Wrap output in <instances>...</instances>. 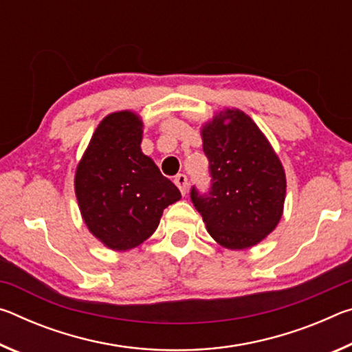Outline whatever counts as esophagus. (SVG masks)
<instances>
[{
  "instance_id": "obj_1",
  "label": "esophagus",
  "mask_w": 352,
  "mask_h": 352,
  "mask_svg": "<svg viewBox=\"0 0 352 352\" xmlns=\"http://www.w3.org/2000/svg\"><path fill=\"white\" fill-rule=\"evenodd\" d=\"M174 183L178 186V189H180V192L183 195H186V192H188V177L184 174H178L174 178Z\"/></svg>"
}]
</instances>
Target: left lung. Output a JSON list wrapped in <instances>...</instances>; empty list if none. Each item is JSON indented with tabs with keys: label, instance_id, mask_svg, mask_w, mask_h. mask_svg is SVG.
Segmentation results:
<instances>
[{
	"label": "left lung",
	"instance_id": "obj_1",
	"mask_svg": "<svg viewBox=\"0 0 352 352\" xmlns=\"http://www.w3.org/2000/svg\"><path fill=\"white\" fill-rule=\"evenodd\" d=\"M210 162L211 188L190 200L208 233L230 250L250 248L265 239L283 216L285 174L278 155L253 119L226 109L201 129Z\"/></svg>",
	"mask_w": 352,
	"mask_h": 352
}]
</instances>
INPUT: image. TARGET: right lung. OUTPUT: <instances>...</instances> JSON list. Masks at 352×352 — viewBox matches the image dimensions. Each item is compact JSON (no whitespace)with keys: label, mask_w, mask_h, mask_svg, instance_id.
Listing matches in <instances>:
<instances>
[{"label":"right lung","mask_w":352,"mask_h":352,"mask_svg":"<svg viewBox=\"0 0 352 352\" xmlns=\"http://www.w3.org/2000/svg\"><path fill=\"white\" fill-rule=\"evenodd\" d=\"M142 121L133 111L105 116L77 164L74 189L83 222L105 247H138L153 234L178 188L141 152Z\"/></svg>","instance_id":"add662e5"}]
</instances>
